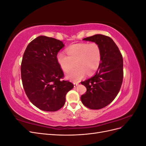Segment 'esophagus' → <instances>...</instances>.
<instances>
[{"mask_svg":"<svg viewBox=\"0 0 146 146\" xmlns=\"http://www.w3.org/2000/svg\"><path fill=\"white\" fill-rule=\"evenodd\" d=\"M78 83H74V87H76L77 86H78Z\"/></svg>","mask_w":146,"mask_h":146,"instance_id":"1","label":"esophagus"}]
</instances>
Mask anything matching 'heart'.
I'll return each mask as SVG.
<instances>
[{"mask_svg":"<svg viewBox=\"0 0 146 146\" xmlns=\"http://www.w3.org/2000/svg\"><path fill=\"white\" fill-rule=\"evenodd\" d=\"M68 55L60 52L56 55L57 61L64 72H68L66 77L73 82L79 81L86 74H94L99 68L101 61V49L96 42L78 43L66 49Z\"/></svg>","mask_w":146,"mask_h":146,"instance_id":"heart-1","label":"heart"}]
</instances>
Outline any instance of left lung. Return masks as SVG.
Segmentation results:
<instances>
[{
    "label": "left lung",
    "instance_id": "left-lung-1",
    "mask_svg": "<svg viewBox=\"0 0 146 146\" xmlns=\"http://www.w3.org/2000/svg\"><path fill=\"white\" fill-rule=\"evenodd\" d=\"M94 42L101 49V63L93 77L81 82L86 92L81 96L83 104L90 109L105 107L115 99L123 80V58L113 39L97 34L83 39Z\"/></svg>",
    "mask_w": 146,
    "mask_h": 146
}]
</instances>
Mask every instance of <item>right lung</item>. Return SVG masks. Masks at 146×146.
<instances>
[{
    "instance_id": "add662e5",
    "label": "right lung",
    "mask_w": 146,
    "mask_h": 146,
    "mask_svg": "<svg viewBox=\"0 0 146 146\" xmlns=\"http://www.w3.org/2000/svg\"><path fill=\"white\" fill-rule=\"evenodd\" d=\"M64 46L58 39L41 35L24 52L21 67L24 89L31 102L43 111L62 108L66 94L74 88L72 83L61 80L64 74L56 55Z\"/></svg>"
}]
</instances>
